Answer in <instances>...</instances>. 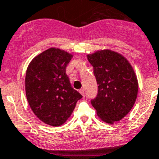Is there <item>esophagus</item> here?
<instances>
[{"label":"esophagus","instance_id":"34e87169","mask_svg":"<svg viewBox=\"0 0 159 159\" xmlns=\"http://www.w3.org/2000/svg\"><path fill=\"white\" fill-rule=\"evenodd\" d=\"M80 93L83 96H84V95H85V91H84V89H81V90H80Z\"/></svg>","mask_w":159,"mask_h":159}]
</instances>
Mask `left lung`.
<instances>
[{"label":"left lung","instance_id":"8db88e82","mask_svg":"<svg viewBox=\"0 0 159 159\" xmlns=\"http://www.w3.org/2000/svg\"><path fill=\"white\" fill-rule=\"evenodd\" d=\"M87 59L98 84V94L91 105L106 123L121 120L133 108L138 92L132 66L123 56L110 50L88 54Z\"/></svg>","mask_w":159,"mask_h":159}]
</instances>
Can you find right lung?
Listing matches in <instances>:
<instances>
[{"mask_svg": "<svg viewBox=\"0 0 159 159\" xmlns=\"http://www.w3.org/2000/svg\"><path fill=\"white\" fill-rule=\"evenodd\" d=\"M72 55L50 48L33 58L25 74V93L33 113L50 126H61L83 98L71 86L66 69Z\"/></svg>", "mask_w": 159, "mask_h": 159, "instance_id": "add662e5", "label": "right lung"}]
</instances>
